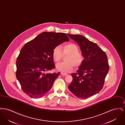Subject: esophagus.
<instances>
[{
    "label": "esophagus",
    "mask_w": 125,
    "mask_h": 125,
    "mask_svg": "<svg viewBox=\"0 0 125 125\" xmlns=\"http://www.w3.org/2000/svg\"><path fill=\"white\" fill-rule=\"evenodd\" d=\"M61 74L62 75H63V76H65V75H67V73H61Z\"/></svg>",
    "instance_id": "esophagus-1"
}]
</instances>
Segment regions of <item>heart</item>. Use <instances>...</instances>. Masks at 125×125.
Returning <instances> with one entry per match:
<instances>
[{"mask_svg":"<svg viewBox=\"0 0 125 125\" xmlns=\"http://www.w3.org/2000/svg\"><path fill=\"white\" fill-rule=\"evenodd\" d=\"M63 54H68L65 58L66 61L58 64L56 69L63 73H68L73 71L74 66L78 67L82 65L83 61L82 54L79 52V48L74 43H68L61 47L57 46L54 48L52 56L54 61L59 62L62 58Z\"/></svg>","mask_w":125,"mask_h":125,"instance_id":"heart-1","label":"heart"}]
</instances>
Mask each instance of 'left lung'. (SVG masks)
Here are the masks:
<instances>
[{"mask_svg":"<svg viewBox=\"0 0 125 125\" xmlns=\"http://www.w3.org/2000/svg\"><path fill=\"white\" fill-rule=\"evenodd\" d=\"M79 45L84 58L76 73L71 74L68 86L72 93L81 99L95 95L102 89L109 70L106 54L96 43L80 35L67 34Z\"/></svg>","mask_w":125,"mask_h":125,"instance_id":"1","label":"left lung"}]
</instances>
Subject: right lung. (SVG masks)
<instances>
[{
    "label": "right lung",
    "instance_id": "obj_1",
    "mask_svg": "<svg viewBox=\"0 0 125 125\" xmlns=\"http://www.w3.org/2000/svg\"><path fill=\"white\" fill-rule=\"evenodd\" d=\"M69 38L63 33L44 32L26 43L16 60V76L25 93L39 98L52 88L58 73H45L55 68L54 48Z\"/></svg>",
    "mask_w": 125,
    "mask_h": 125
}]
</instances>
